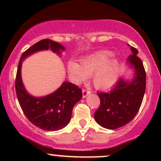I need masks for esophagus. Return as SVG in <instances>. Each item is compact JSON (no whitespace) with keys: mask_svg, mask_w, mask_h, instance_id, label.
Returning <instances> with one entry per match:
<instances>
[{"mask_svg":"<svg viewBox=\"0 0 161 161\" xmlns=\"http://www.w3.org/2000/svg\"><path fill=\"white\" fill-rule=\"evenodd\" d=\"M91 94V91H89V90H82V97L83 98H85V97H86L88 95H90Z\"/></svg>","mask_w":161,"mask_h":161,"instance_id":"34e87169","label":"esophagus"}]
</instances>
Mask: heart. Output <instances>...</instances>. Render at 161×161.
I'll use <instances>...</instances> for the list:
<instances>
[{
  "label": "heart",
  "mask_w": 161,
  "mask_h": 161,
  "mask_svg": "<svg viewBox=\"0 0 161 161\" xmlns=\"http://www.w3.org/2000/svg\"><path fill=\"white\" fill-rule=\"evenodd\" d=\"M70 78L75 84L86 82L93 75V84L97 89L105 90L116 84L120 75L121 64L112 53L102 51L92 53L81 60V65L74 61L68 63Z\"/></svg>",
  "instance_id": "b5f03b06"
}]
</instances>
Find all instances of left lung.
<instances>
[{
	"label": "left lung",
	"instance_id": "8db88e82",
	"mask_svg": "<svg viewBox=\"0 0 161 161\" xmlns=\"http://www.w3.org/2000/svg\"><path fill=\"white\" fill-rule=\"evenodd\" d=\"M130 47L132 55L126 64L133 70L131 79L121 78L108 92H98L100 107L95 113V119L101 126L116 129L129 123L137 114L145 92L146 74L138 51Z\"/></svg>",
	"mask_w": 161,
	"mask_h": 161
}]
</instances>
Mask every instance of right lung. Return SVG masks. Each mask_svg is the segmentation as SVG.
I'll list each match as a JSON object with an SVG mask.
<instances>
[{
    "label": "right lung",
    "instance_id": "right-lung-1",
    "mask_svg": "<svg viewBox=\"0 0 161 161\" xmlns=\"http://www.w3.org/2000/svg\"><path fill=\"white\" fill-rule=\"evenodd\" d=\"M51 49L58 56L65 47L50 39L41 40L22 54L16 78V92L22 110L29 121L38 128L57 131L69 124L74 105L82 97V90L73 83L64 82L56 91L45 96L36 97L25 89L21 75L22 64L33 53Z\"/></svg>",
    "mask_w": 161,
    "mask_h": 161
}]
</instances>
